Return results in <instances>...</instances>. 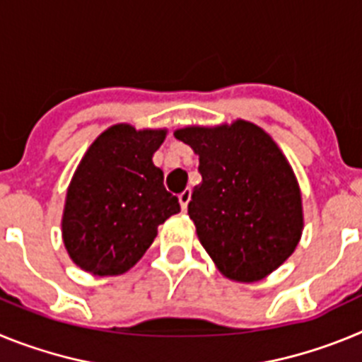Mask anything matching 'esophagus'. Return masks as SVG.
Here are the masks:
<instances>
[{"instance_id": "obj_1", "label": "esophagus", "mask_w": 362, "mask_h": 362, "mask_svg": "<svg viewBox=\"0 0 362 362\" xmlns=\"http://www.w3.org/2000/svg\"><path fill=\"white\" fill-rule=\"evenodd\" d=\"M192 199V190L190 188H187V190H183L181 194H179V203H181V209L187 210L188 209V203H190Z\"/></svg>"}]
</instances>
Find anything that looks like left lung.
I'll return each instance as SVG.
<instances>
[{
  "label": "left lung",
  "mask_w": 362,
  "mask_h": 362,
  "mask_svg": "<svg viewBox=\"0 0 362 362\" xmlns=\"http://www.w3.org/2000/svg\"><path fill=\"white\" fill-rule=\"evenodd\" d=\"M199 156L201 181L188 203L197 238L230 281L264 279L293 254L305 226L288 159L245 119L174 132Z\"/></svg>",
  "instance_id": "1"
}]
</instances>
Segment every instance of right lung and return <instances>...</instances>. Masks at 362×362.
<instances>
[{"label":"right lung","instance_id":"1","mask_svg":"<svg viewBox=\"0 0 362 362\" xmlns=\"http://www.w3.org/2000/svg\"><path fill=\"white\" fill-rule=\"evenodd\" d=\"M166 129L108 127L69 185L62 233L70 259L92 276H121L143 257L158 226L181 210L153 165Z\"/></svg>","mask_w":362,"mask_h":362}]
</instances>
